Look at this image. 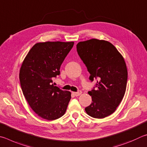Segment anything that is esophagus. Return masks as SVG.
I'll return each mask as SVG.
<instances>
[{"mask_svg":"<svg viewBox=\"0 0 147 147\" xmlns=\"http://www.w3.org/2000/svg\"><path fill=\"white\" fill-rule=\"evenodd\" d=\"M73 94H74V96H80V95L82 94V92L81 90H79L78 92H73Z\"/></svg>","mask_w":147,"mask_h":147,"instance_id":"1","label":"esophagus"}]
</instances>
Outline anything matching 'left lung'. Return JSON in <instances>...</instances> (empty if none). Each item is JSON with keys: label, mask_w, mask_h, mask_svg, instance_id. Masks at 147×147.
<instances>
[{"label": "left lung", "mask_w": 147, "mask_h": 147, "mask_svg": "<svg viewBox=\"0 0 147 147\" xmlns=\"http://www.w3.org/2000/svg\"><path fill=\"white\" fill-rule=\"evenodd\" d=\"M77 51L90 74L97 79L88 92L92 102L85 108L90 116L102 119L113 114L125 96L128 71L124 58L112 43L92 38L77 45Z\"/></svg>", "instance_id": "1"}]
</instances>
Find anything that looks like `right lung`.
Masks as SVG:
<instances>
[{
  "label": "right lung",
  "instance_id": "obj_1",
  "mask_svg": "<svg viewBox=\"0 0 147 147\" xmlns=\"http://www.w3.org/2000/svg\"><path fill=\"white\" fill-rule=\"evenodd\" d=\"M74 42H38L31 48L20 67L19 79L26 99L38 116L55 120L65 114L71 92L53 85Z\"/></svg>",
  "mask_w": 147,
  "mask_h": 147
}]
</instances>
